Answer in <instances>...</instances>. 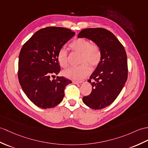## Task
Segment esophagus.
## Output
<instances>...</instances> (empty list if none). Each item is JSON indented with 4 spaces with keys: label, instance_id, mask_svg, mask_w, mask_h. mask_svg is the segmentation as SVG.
Segmentation results:
<instances>
[{
    "label": "esophagus",
    "instance_id": "34e87169",
    "mask_svg": "<svg viewBox=\"0 0 148 148\" xmlns=\"http://www.w3.org/2000/svg\"><path fill=\"white\" fill-rule=\"evenodd\" d=\"M73 82L75 84H81L82 83V81H73Z\"/></svg>",
    "mask_w": 148,
    "mask_h": 148
}]
</instances>
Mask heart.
I'll list each match as a JSON object with an SVG mask.
<instances>
[{"instance_id": "heart-1", "label": "heart", "mask_w": 148, "mask_h": 148, "mask_svg": "<svg viewBox=\"0 0 148 148\" xmlns=\"http://www.w3.org/2000/svg\"><path fill=\"white\" fill-rule=\"evenodd\" d=\"M72 51L81 53L79 63L81 65L72 67L64 71V76L73 80L79 81L86 77L90 73V66L95 68L99 64L101 59V51L97 44L91 43L89 40L79 38L74 40L70 44ZM57 61L62 67L68 66L67 51L62 48L58 51Z\"/></svg>"}]
</instances>
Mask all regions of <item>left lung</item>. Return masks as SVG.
<instances>
[{
	"label": "left lung",
	"mask_w": 148,
	"mask_h": 148,
	"mask_svg": "<svg viewBox=\"0 0 148 148\" xmlns=\"http://www.w3.org/2000/svg\"><path fill=\"white\" fill-rule=\"evenodd\" d=\"M77 37L92 41L101 49L100 62L88 81L92 85V91L82 101L90 108L103 109L115 101L127 79L126 51L116 36L104 28H86Z\"/></svg>",
	"instance_id": "obj_1"
}]
</instances>
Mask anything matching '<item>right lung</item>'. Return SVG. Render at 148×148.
I'll return each instance as SVG.
<instances>
[{"mask_svg": "<svg viewBox=\"0 0 148 148\" xmlns=\"http://www.w3.org/2000/svg\"><path fill=\"white\" fill-rule=\"evenodd\" d=\"M75 33L62 27L41 29L24 44L20 51L18 79L27 97L40 108L56 106L62 101L65 88L72 81L58 74L60 67L57 61L58 51Z\"/></svg>", "mask_w": 148, "mask_h": 148, "instance_id": "add662e5", "label": "right lung"}]
</instances>
